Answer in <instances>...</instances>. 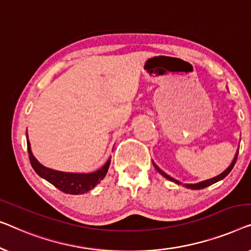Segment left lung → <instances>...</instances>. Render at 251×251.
I'll use <instances>...</instances> for the list:
<instances>
[{
  "instance_id": "8db88e82",
  "label": "left lung",
  "mask_w": 251,
  "mask_h": 251,
  "mask_svg": "<svg viewBox=\"0 0 251 251\" xmlns=\"http://www.w3.org/2000/svg\"><path fill=\"white\" fill-rule=\"evenodd\" d=\"M238 153H239V150H238V152H236V154H235V157H234V159H233V161H232V164L228 166V167L225 169V171L222 173V174H220L218 176H216V177H213V178H210V179H207V181H203V182H200V183H197V184H185V186L186 188H189V189H192V190H200V189H203V188H207V186H209V185H211V184H214V183H216V182H218V181H221V179H223L224 177H226V176L230 174V172L232 171V168L234 167V165H235V161H236V159H238ZM153 166H154V168L157 169L158 172L160 173V174L164 176V177H166L167 179H169V181H172V182H174V183H177V184H182L181 182H178V181H176L175 178H173V177H171V176L169 175H167L166 174L165 172H162L161 169L158 167V166L154 164L153 162Z\"/></svg>"
}]
</instances>
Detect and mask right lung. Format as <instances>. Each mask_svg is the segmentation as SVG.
Instances as JSON below:
<instances>
[{
  "mask_svg": "<svg viewBox=\"0 0 251 251\" xmlns=\"http://www.w3.org/2000/svg\"><path fill=\"white\" fill-rule=\"evenodd\" d=\"M27 149L31 167L37 173V175H40L41 177H43L48 182H50L51 184H53L60 191L68 193V195H83V193L90 191L91 189H93L95 185L99 184L104 178V176L107 175L109 166H110V159H109L105 162L103 167L97 172L90 173V174L58 172L44 167L43 165H41L40 162L35 159L33 153H31L30 143L28 140Z\"/></svg>",
  "mask_w": 251,
  "mask_h": 251,
  "instance_id": "right-lung-1",
  "label": "right lung"
}]
</instances>
